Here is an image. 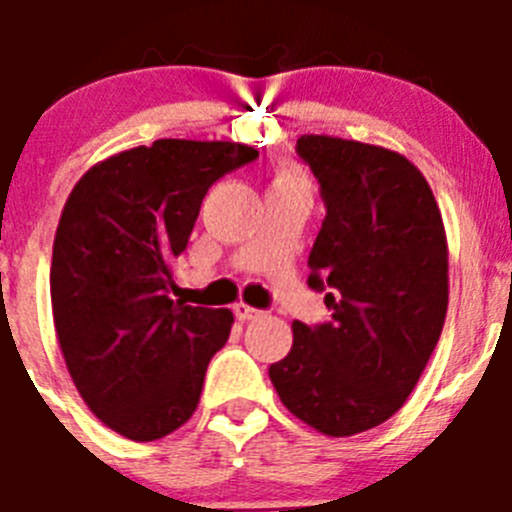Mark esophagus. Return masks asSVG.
Instances as JSON below:
<instances>
[{"mask_svg":"<svg viewBox=\"0 0 512 512\" xmlns=\"http://www.w3.org/2000/svg\"><path fill=\"white\" fill-rule=\"evenodd\" d=\"M233 312H235V318L243 320V323H246V320L264 318V312L256 310V307H251V305H246V302H238V305L233 307Z\"/></svg>","mask_w":512,"mask_h":512,"instance_id":"34e87169","label":"esophagus"}]
</instances>
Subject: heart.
Segmentation results:
<instances>
[{
  "instance_id": "obj_1",
  "label": "heart",
  "mask_w": 512,
  "mask_h": 512,
  "mask_svg": "<svg viewBox=\"0 0 512 512\" xmlns=\"http://www.w3.org/2000/svg\"><path fill=\"white\" fill-rule=\"evenodd\" d=\"M287 176H297V174H295V171H292V169H279L274 179H287Z\"/></svg>"
}]
</instances>
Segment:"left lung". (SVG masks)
Returning a JSON list of instances; mask_svg holds the SVG:
<instances>
[{"mask_svg": "<svg viewBox=\"0 0 512 512\" xmlns=\"http://www.w3.org/2000/svg\"><path fill=\"white\" fill-rule=\"evenodd\" d=\"M297 153L325 200L310 251L312 289L330 323H292V348L269 366L289 413L323 436H356L405 405L449 307V243L415 164L390 148L302 135Z\"/></svg>", "mask_w": 512, "mask_h": 512, "instance_id": "obj_1", "label": "left lung"}]
</instances>
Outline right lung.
<instances>
[{"label":"right lung","mask_w":512,"mask_h":512,"mask_svg":"<svg viewBox=\"0 0 512 512\" xmlns=\"http://www.w3.org/2000/svg\"><path fill=\"white\" fill-rule=\"evenodd\" d=\"M259 151L161 138L94 164L71 189L53 241L58 346L87 408L130 441L182 428L225 346L233 312L171 300L207 189Z\"/></svg>","instance_id":"right-lung-1"}]
</instances>
